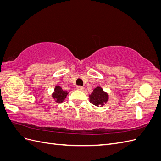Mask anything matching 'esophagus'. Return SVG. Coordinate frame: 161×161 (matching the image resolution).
<instances>
[{
  "instance_id": "1",
  "label": "esophagus",
  "mask_w": 161,
  "mask_h": 161,
  "mask_svg": "<svg viewBox=\"0 0 161 161\" xmlns=\"http://www.w3.org/2000/svg\"><path fill=\"white\" fill-rule=\"evenodd\" d=\"M76 89H77L78 90L82 91V90L84 89V87H83V86H76Z\"/></svg>"
}]
</instances>
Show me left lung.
<instances>
[{"label":"left lung","instance_id":"left-lung-1","mask_svg":"<svg viewBox=\"0 0 161 161\" xmlns=\"http://www.w3.org/2000/svg\"><path fill=\"white\" fill-rule=\"evenodd\" d=\"M90 102L95 106L103 105L108 99V95L103 91L101 87H97L90 95Z\"/></svg>","mask_w":161,"mask_h":161}]
</instances>
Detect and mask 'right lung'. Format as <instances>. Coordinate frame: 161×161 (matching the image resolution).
Segmentation results:
<instances>
[{
  "label": "right lung",
  "mask_w": 161,
  "mask_h": 161,
  "mask_svg": "<svg viewBox=\"0 0 161 161\" xmlns=\"http://www.w3.org/2000/svg\"><path fill=\"white\" fill-rule=\"evenodd\" d=\"M54 93L53 94V98L54 99L57 103H60L62 102L66 98V95H68V92L66 91H63L60 86H56V88L54 89Z\"/></svg>",
  "instance_id": "add662e5"
}]
</instances>
